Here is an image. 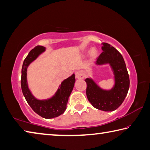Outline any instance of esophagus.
I'll return each mask as SVG.
<instances>
[{"label":"esophagus","instance_id":"esophagus-1","mask_svg":"<svg viewBox=\"0 0 150 150\" xmlns=\"http://www.w3.org/2000/svg\"><path fill=\"white\" fill-rule=\"evenodd\" d=\"M76 78H78V79H82V78H84V74L83 73L82 71H76Z\"/></svg>","mask_w":150,"mask_h":150}]
</instances>
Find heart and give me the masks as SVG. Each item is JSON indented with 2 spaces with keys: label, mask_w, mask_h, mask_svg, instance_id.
<instances>
[{
  "label": "heart",
  "mask_w": 150,
  "mask_h": 150,
  "mask_svg": "<svg viewBox=\"0 0 150 150\" xmlns=\"http://www.w3.org/2000/svg\"><path fill=\"white\" fill-rule=\"evenodd\" d=\"M90 52H91V56H93V57L95 56L96 54V50H94V49H91V50H90Z\"/></svg>",
  "instance_id": "b5f03b06"
}]
</instances>
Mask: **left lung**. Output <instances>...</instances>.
<instances>
[{"instance_id": "left-lung-1", "label": "left lung", "mask_w": 150, "mask_h": 150, "mask_svg": "<svg viewBox=\"0 0 150 150\" xmlns=\"http://www.w3.org/2000/svg\"><path fill=\"white\" fill-rule=\"evenodd\" d=\"M103 52L97 58L96 64H109L114 73V85L110 90H104L91 78L85 80L87 84L88 101L95 108L112 112L118 108L124 102L129 88V78L126 64L121 54L108 43H102Z\"/></svg>"}]
</instances>
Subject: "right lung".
I'll list each match as a JSON object with an SVG mask.
<instances>
[{
	"label": "right lung",
	"instance_id": "add662e5",
	"mask_svg": "<svg viewBox=\"0 0 150 150\" xmlns=\"http://www.w3.org/2000/svg\"><path fill=\"white\" fill-rule=\"evenodd\" d=\"M45 50L46 48L42 46H36L24 59L22 67L21 88L24 96L31 108L44 118L51 119L59 116L65 112L68 98L73 90L76 79L74 74H73L67 79L63 80L54 95L50 98L38 100L34 97L27 82V68Z\"/></svg>",
	"mask_w": 150,
	"mask_h": 150
}]
</instances>
